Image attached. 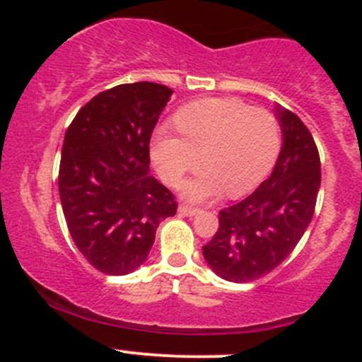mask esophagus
I'll use <instances>...</instances> for the list:
<instances>
[{"label": "esophagus", "mask_w": 362, "mask_h": 362, "mask_svg": "<svg viewBox=\"0 0 362 362\" xmlns=\"http://www.w3.org/2000/svg\"><path fill=\"white\" fill-rule=\"evenodd\" d=\"M199 207H192V206H189V204H180L178 206V213L180 214H184V216H195L199 213Z\"/></svg>", "instance_id": "1"}]
</instances>
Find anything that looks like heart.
I'll return each mask as SVG.
<instances>
[{"label": "heart", "instance_id": "1", "mask_svg": "<svg viewBox=\"0 0 362 362\" xmlns=\"http://www.w3.org/2000/svg\"><path fill=\"white\" fill-rule=\"evenodd\" d=\"M177 134L156 129L151 158L160 177L178 185L199 163L204 168L187 182L184 194L194 201L223 190L231 197L248 194L271 173L281 155V122L271 110L240 98H202L175 114Z\"/></svg>", "mask_w": 362, "mask_h": 362}]
</instances>
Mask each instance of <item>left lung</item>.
<instances>
[{
	"label": "left lung",
	"mask_w": 362,
	"mask_h": 362,
	"mask_svg": "<svg viewBox=\"0 0 362 362\" xmlns=\"http://www.w3.org/2000/svg\"><path fill=\"white\" fill-rule=\"evenodd\" d=\"M282 148L271 177L238 204L219 211V228L202 253L223 279L250 282L272 272L294 250L313 218L320 155L308 127L277 107Z\"/></svg>",
	"instance_id": "1"
}]
</instances>
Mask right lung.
<instances>
[{"mask_svg":"<svg viewBox=\"0 0 362 362\" xmlns=\"http://www.w3.org/2000/svg\"><path fill=\"white\" fill-rule=\"evenodd\" d=\"M173 91L151 81L102 91L69 124L59 197L78 250L97 271L124 276L146 260L173 194L149 175V139Z\"/></svg>","mask_w":362,"mask_h":362,"instance_id":"right-lung-1","label":"right lung"}]
</instances>
